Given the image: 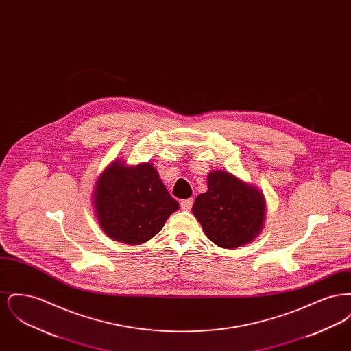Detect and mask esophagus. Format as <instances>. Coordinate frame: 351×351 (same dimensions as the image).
Instances as JSON below:
<instances>
[{"instance_id": "obj_1", "label": "esophagus", "mask_w": 351, "mask_h": 351, "mask_svg": "<svg viewBox=\"0 0 351 351\" xmlns=\"http://www.w3.org/2000/svg\"><path fill=\"white\" fill-rule=\"evenodd\" d=\"M193 205V200L192 199H185V200L180 201V206L183 210H191Z\"/></svg>"}]
</instances>
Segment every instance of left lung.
Instances as JSON below:
<instances>
[{
  "label": "left lung",
  "instance_id": "8db88e82",
  "mask_svg": "<svg viewBox=\"0 0 351 351\" xmlns=\"http://www.w3.org/2000/svg\"><path fill=\"white\" fill-rule=\"evenodd\" d=\"M205 235L219 247L235 249L251 242L265 221V197L255 186L225 171L208 176V191L193 204Z\"/></svg>",
  "mask_w": 351,
  "mask_h": 351
}]
</instances>
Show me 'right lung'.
<instances>
[{"mask_svg": "<svg viewBox=\"0 0 351 351\" xmlns=\"http://www.w3.org/2000/svg\"><path fill=\"white\" fill-rule=\"evenodd\" d=\"M95 209L108 237L139 245L162 230L179 202L171 197L151 163L126 167L114 162L97 182Z\"/></svg>", "mask_w": 351, "mask_h": 351, "instance_id": "right-lung-1", "label": "right lung"}]
</instances>
